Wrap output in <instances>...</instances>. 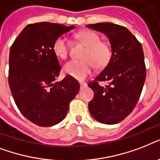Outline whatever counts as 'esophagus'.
Returning <instances> with one entry per match:
<instances>
[{"label":"esophagus","mask_w":160,"mask_h":160,"mask_svg":"<svg viewBox=\"0 0 160 160\" xmlns=\"http://www.w3.org/2000/svg\"><path fill=\"white\" fill-rule=\"evenodd\" d=\"M80 90H82V89H84V88H85L86 86H87V84L85 82H80Z\"/></svg>","instance_id":"1"}]
</instances>
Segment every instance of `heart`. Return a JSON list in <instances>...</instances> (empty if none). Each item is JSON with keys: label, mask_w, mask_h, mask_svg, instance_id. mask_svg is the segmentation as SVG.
Returning a JSON list of instances; mask_svg holds the SVG:
<instances>
[{"label": "heart", "mask_w": 160, "mask_h": 160, "mask_svg": "<svg viewBox=\"0 0 160 160\" xmlns=\"http://www.w3.org/2000/svg\"><path fill=\"white\" fill-rule=\"evenodd\" d=\"M77 38L82 42L86 50L82 55L84 60H70L64 65L65 74L83 80L90 75L93 65L98 69L105 67L110 60L112 55L111 46L106 41H100V36L96 32L90 30L80 31ZM54 53L60 59H65L69 53L67 39L65 36H58L52 45Z\"/></svg>", "instance_id": "b5f03b06"}]
</instances>
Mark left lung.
<instances>
[{"label":"left lung","mask_w":160,"mask_h":160,"mask_svg":"<svg viewBox=\"0 0 160 160\" xmlns=\"http://www.w3.org/2000/svg\"><path fill=\"white\" fill-rule=\"evenodd\" d=\"M109 38L112 55L105 68L88 86L94 91L89 110L102 124H114L129 115L139 101L146 68L141 43L124 26L109 23L87 25ZM109 81L103 88L99 82Z\"/></svg>","instance_id":"obj_1"}]
</instances>
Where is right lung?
I'll return each instance as SVG.
<instances>
[{
    "instance_id": "obj_1",
    "label": "right lung",
    "mask_w": 160,
    "mask_h": 160,
    "mask_svg": "<svg viewBox=\"0 0 160 160\" xmlns=\"http://www.w3.org/2000/svg\"><path fill=\"white\" fill-rule=\"evenodd\" d=\"M74 28L50 22L30 24L10 49L11 92L21 114L39 126L63 120L80 90L79 82L70 75L55 82L61 67L52 45L58 36Z\"/></svg>"
}]
</instances>
